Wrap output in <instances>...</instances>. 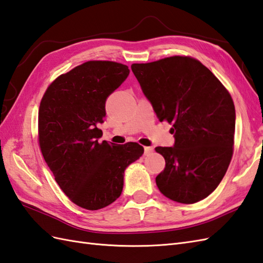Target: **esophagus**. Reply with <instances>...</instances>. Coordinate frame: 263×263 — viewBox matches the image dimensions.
Returning a JSON list of instances; mask_svg holds the SVG:
<instances>
[{
	"label": "esophagus",
	"mask_w": 263,
	"mask_h": 263,
	"mask_svg": "<svg viewBox=\"0 0 263 263\" xmlns=\"http://www.w3.org/2000/svg\"><path fill=\"white\" fill-rule=\"evenodd\" d=\"M154 151L153 147H144V152H145V155H148L152 152Z\"/></svg>",
	"instance_id": "obj_1"
}]
</instances>
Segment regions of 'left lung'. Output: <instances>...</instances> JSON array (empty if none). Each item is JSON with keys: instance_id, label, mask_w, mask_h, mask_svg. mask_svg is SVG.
Segmentation results:
<instances>
[{"instance_id": "obj_1", "label": "left lung", "mask_w": 263, "mask_h": 263, "mask_svg": "<svg viewBox=\"0 0 263 263\" xmlns=\"http://www.w3.org/2000/svg\"><path fill=\"white\" fill-rule=\"evenodd\" d=\"M132 70L159 120L173 125L172 147H156L165 168L156 177L170 200L193 204L226 175L233 154L235 109L219 79L190 57L133 63Z\"/></svg>"}]
</instances>
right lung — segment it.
Instances as JSON below:
<instances>
[{"mask_svg":"<svg viewBox=\"0 0 263 263\" xmlns=\"http://www.w3.org/2000/svg\"><path fill=\"white\" fill-rule=\"evenodd\" d=\"M129 69L112 61H88L51 83L39 108V144L54 180L86 210L106 208L120 196L126 168L143 155L137 143H100L106 99Z\"/></svg>","mask_w":263,"mask_h":263,"instance_id":"right-lung-1","label":"right lung"}]
</instances>
